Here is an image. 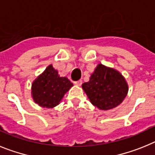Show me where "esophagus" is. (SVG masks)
<instances>
[{
	"mask_svg": "<svg viewBox=\"0 0 155 155\" xmlns=\"http://www.w3.org/2000/svg\"><path fill=\"white\" fill-rule=\"evenodd\" d=\"M75 84H76V86H81L82 80H80V79H79V80H78V81H76L75 82Z\"/></svg>",
	"mask_w": 155,
	"mask_h": 155,
	"instance_id": "esophagus-1",
	"label": "esophagus"
}]
</instances>
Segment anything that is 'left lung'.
Segmentation results:
<instances>
[{"instance_id": "left-lung-1", "label": "left lung", "mask_w": 155, "mask_h": 155, "mask_svg": "<svg viewBox=\"0 0 155 155\" xmlns=\"http://www.w3.org/2000/svg\"><path fill=\"white\" fill-rule=\"evenodd\" d=\"M82 88L93 105L107 111L119 105L127 95L129 87L120 72L99 64L91 74L90 80Z\"/></svg>"}]
</instances>
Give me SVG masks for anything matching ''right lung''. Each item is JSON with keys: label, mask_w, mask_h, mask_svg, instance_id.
Listing matches in <instances>:
<instances>
[{"label": "right lung", "mask_w": 155, "mask_h": 155, "mask_svg": "<svg viewBox=\"0 0 155 155\" xmlns=\"http://www.w3.org/2000/svg\"><path fill=\"white\" fill-rule=\"evenodd\" d=\"M72 86L68 78L59 76L58 72L50 64L33 82L31 94L38 105L51 108L59 104Z\"/></svg>", "instance_id": "obj_1"}]
</instances>
